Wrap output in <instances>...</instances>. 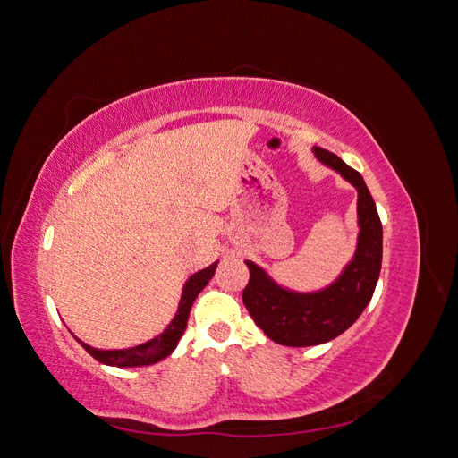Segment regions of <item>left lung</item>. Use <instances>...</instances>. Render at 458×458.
Instances as JSON below:
<instances>
[{"mask_svg": "<svg viewBox=\"0 0 458 458\" xmlns=\"http://www.w3.org/2000/svg\"><path fill=\"white\" fill-rule=\"evenodd\" d=\"M313 152L357 189L359 241L353 259L338 279L313 294L290 293L256 263L246 261L250 279L242 290V301L248 313L273 342L290 348L325 344L348 330L370 301L382 266V224L361 174L335 152L321 147H313Z\"/></svg>", "mask_w": 458, "mask_h": 458, "instance_id": "left-lung-1", "label": "left lung"}]
</instances>
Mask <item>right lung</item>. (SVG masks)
<instances>
[{"instance_id": "1", "label": "right lung", "mask_w": 458, "mask_h": 458, "mask_svg": "<svg viewBox=\"0 0 458 458\" xmlns=\"http://www.w3.org/2000/svg\"><path fill=\"white\" fill-rule=\"evenodd\" d=\"M217 261L212 263L210 267H206L199 273H195L191 279L185 283L183 294H182V301H179L177 313L174 317V321L168 325L162 335H158L157 338H152L145 344L135 345V348H128V350H97L91 348V345L84 344L81 340H78L93 359L103 363V365H110V367H143V365H152L160 361V359L168 357L179 342V338L183 336V332L187 328V321H189V313H191V306L195 298L200 294V290L210 283V279L214 276Z\"/></svg>"}]
</instances>
